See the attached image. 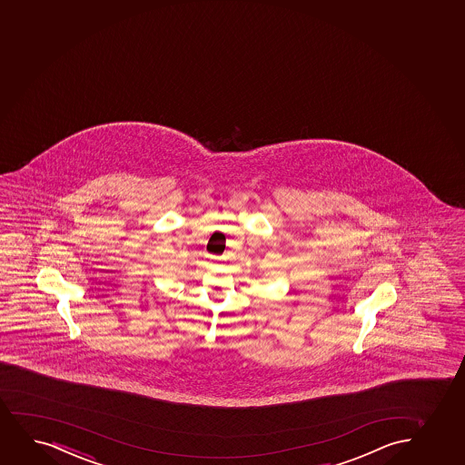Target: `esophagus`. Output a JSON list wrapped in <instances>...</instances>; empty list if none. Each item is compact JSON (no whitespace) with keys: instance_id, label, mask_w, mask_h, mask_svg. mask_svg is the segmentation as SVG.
<instances>
[{"instance_id":"obj_1","label":"esophagus","mask_w":465,"mask_h":465,"mask_svg":"<svg viewBox=\"0 0 465 465\" xmlns=\"http://www.w3.org/2000/svg\"><path fill=\"white\" fill-rule=\"evenodd\" d=\"M213 260H221V257H212Z\"/></svg>"}]
</instances>
